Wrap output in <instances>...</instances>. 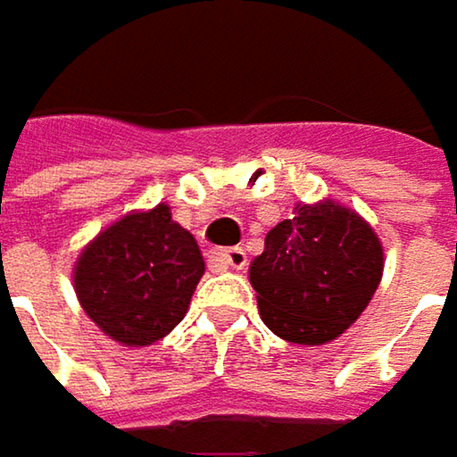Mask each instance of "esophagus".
Wrapping results in <instances>:
<instances>
[{"instance_id": "34e87169", "label": "esophagus", "mask_w": 457, "mask_h": 457, "mask_svg": "<svg viewBox=\"0 0 457 457\" xmlns=\"http://www.w3.org/2000/svg\"><path fill=\"white\" fill-rule=\"evenodd\" d=\"M215 260L223 265V268H234V270H242L247 265V253L242 247H228V250H218Z\"/></svg>"}]
</instances>
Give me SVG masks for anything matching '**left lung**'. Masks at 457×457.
I'll use <instances>...</instances> for the list:
<instances>
[{
    "label": "left lung",
    "instance_id": "1",
    "mask_svg": "<svg viewBox=\"0 0 457 457\" xmlns=\"http://www.w3.org/2000/svg\"><path fill=\"white\" fill-rule=\"evenodd\" d=\"M384 253L373 228L342 204H300L265 237L250 265L265 326L295 345L337 339L371 303Z\"/></svg>",
    "mask_w": 457,
    "mask_h": 457
}]
</instances>
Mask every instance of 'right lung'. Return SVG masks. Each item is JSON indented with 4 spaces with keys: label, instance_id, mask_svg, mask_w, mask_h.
Wrapping results in <instances>:
<instances>
[{
    "label": "right lung",
    "instance_id": "add662e5",
    "mask_svg": "<svg viewBox=\"0 0 457 457\" xmlns=\"http://www.w3.org/2000/svg\"><path fill=\"white\" fill-rule=\"evenodd\" d=\"M204 260L168 204L112 223L76 265L86 315L115 342L144 347L173 331L189 311Z\"/></svg>",
    "mask_w": 457,
    "mask_h": 457
}]
</instances>
